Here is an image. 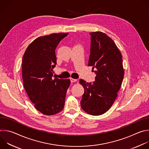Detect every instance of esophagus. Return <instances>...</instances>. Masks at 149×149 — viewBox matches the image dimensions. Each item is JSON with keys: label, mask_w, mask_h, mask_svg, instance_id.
Returning a JSON list of instances; mask_svg holds the SVG:
<instances>
[{"label": "esophagus", "mask_w": 149, "mask_h": 149, "mask_svg": "<svg viewBox=\"0 0 149 149\" xmlns=\"http://www.w3.org/2000/svg\"><path fill=\"white\" fill-rule=\"evenodd\" d=\"M70 80H71V82H76L77 81V79H74V78H70Z\"/></svg>", "instance_id": "esophagus-1"}]
</instances>
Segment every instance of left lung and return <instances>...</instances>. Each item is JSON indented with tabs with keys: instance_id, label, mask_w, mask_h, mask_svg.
I'll list each match as a JSON object with an SVG mask.
<instances>
[{
	"instance_id": "1",
	"label": "left lung",
	"mask_w": 149,
	"mask_h": 149,
	"mask_svg": "<svg viewBox=\"0 0 149 149\" xmlns=\"http://www.w3.org/2000/svg\"><path fill=\"white\" fill-rule=\"evenodd\" d=\"M88 65L97 70L93 84L81 79L84 88L81 106L87 113L99 116L107 112L117 97L124 75L121 54L114 40L105 33L91 32Z\"/></svg>"
}]
</instances>
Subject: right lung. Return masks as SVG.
Here are the masks:
<instances>
[{
  "instance_id": "right-lung-1",
  "label": "right lung",
  "mask_w": 149,
  "mask_h": 149,
  "mask_svg": "<svg viewBox=\"0 0 149 149\" xmlns=\"http://www.w3.org/2000/svg\"><path fill=\"white\" fill-rule=\"evenodd\" d=\"M68 33H53L35 39L26 48L22 60L25 90L35 108L47 116L61 112L65 104L70 79H52L56 64L55 49Z\"/></svg>"
}]
</instances>
